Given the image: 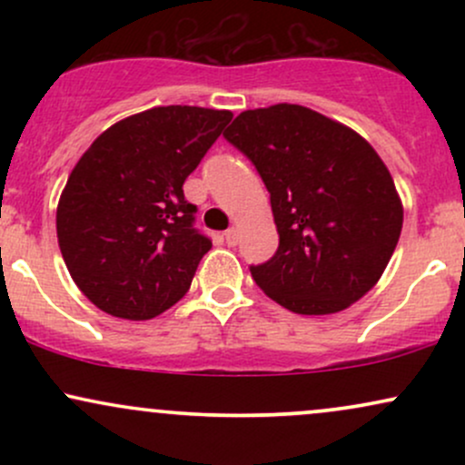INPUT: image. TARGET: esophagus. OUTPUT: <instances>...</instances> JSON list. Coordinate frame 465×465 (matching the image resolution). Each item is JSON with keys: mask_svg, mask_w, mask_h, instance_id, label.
<instances>
[{"mask_svg": "<svg viewBox=\"0 0 465 465\" xmlns=\"http://www.w3.org/2000/svg\"><path fill=\"white\" fill-rule=\"evenodd\" d=\"M225 240H227L229 247H236V244H238V229L236 227H229L227 232H225Z\"/></svg>", "mask_w": 465, "mask_h": 465, "instance_id": "34e87169", "label": "esophagus"}]
</instances>
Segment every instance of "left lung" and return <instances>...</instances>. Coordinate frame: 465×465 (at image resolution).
I'll return each instance as SVG.
<instances>
[{"mask_svg": "<svg viewBox=\"0 0 465 465\" xmlns=\"http://www.w3.org/2000/svg\"><path fill=\"white\" fill-rule=\"evenodd\" d=\"M262 177L280 233L275 255L251 264L271 300L330 314L381 280L402 232L387 165L359 133L300 104L240 114L225 131Z\"/></svg>", "mask_w": 465, "mask_h": 465, "instance_id": "left-lung-1", "label": "left lung"}]
</instances>
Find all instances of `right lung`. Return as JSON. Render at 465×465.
I'll use <instances>...</instances> for the list:
<instances>
[{"label": "right lung", "instance_id": "add662e5", "mask_svg": "<svg viewBox=\"0 0 465 465\" xmlns=\"http://www.w3.org/2000/svg\"><path fill=\"white\" fill-rule=\"evenodd\" d=\"M232 111L154 106L106 129L69 174L56 210L69 275L100 311L143 322L188 292L210 236L183 183Z\"/></svg>", "mask_w": 465, "mask_h": 465}]
</instances>
